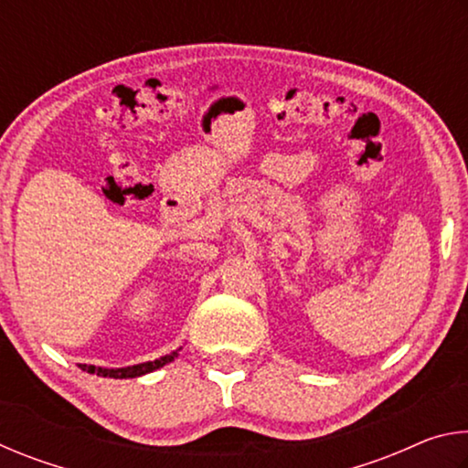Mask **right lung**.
<instances>
[{
  "mask_svg": "<svg viewBox=\"0 0 468 468\" xmlns=\"http://www.w3.org/2000/svg\"><path fill=\"white\" fill-rule=\"evenodd\" d=\"M179 351V348H177ZM177 351H173L171 355H165L161 359H154V361H146V363H138V366H130V367H120V369H105V367H94V366H86V363H80V369L82 371H89V374H97L101 378H115V379H123V378H138V376H144L150 374V371H154L158 367L167 366L173 359L177 357Z\"/></svg>",
  "mask_w": 468,
  "mask_h": 468,
  "instance_id": "right-lung-1",
  "label": "right lung"
}]
</instances>
